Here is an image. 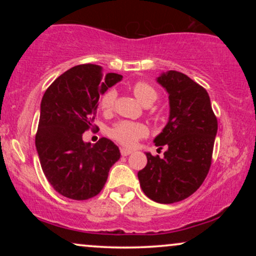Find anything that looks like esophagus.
<instances>
[{
    "mask_svg": "<svg viewBox=\"0 0 256 256\" xmlns=\"http://www.w3.org/2000/svg\"><path fill=\"white\" fill-rule=\"evenodd\" d=\"M120 152H122V156H128V155H130L132 150H130V149H126V148H122L120 149Z\"/></svg>",
    "mask_w": 256,
    "mask_h": 256,
    "instance_id": "esophagus-1",
    "label": "esophagus"
}]
</instances>
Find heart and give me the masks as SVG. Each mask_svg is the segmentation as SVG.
I'll list each match as a JSON object with an SVG mask.
<instances>
[{"instance_id": "b5f03b06", "label": "heart", "mask_w": 256, "mask_h": 256, "mask_svg": "<svg viewBox=\"0 0 256 256\" xmlns=\"http://www.w3.org/2000/svg\"><path fill=\"white\" fill-rule=\"evenodd\" d=\"M132 90H134V96H136L138 101L143 106H146V107L152 106L158 100L156 89L152 85L146 83V82H137L134 85V88H132ZM116 98V90L110 89L106 91L104 95H102L101 100H100V107H101V110L104 113H110V112L113 110ZM146 134H148V128H146V125L140 124V122H126V120L116 122L110 130L112 138H114L120 144L130 146V148L136 146L138 140L140 138L146 137Z\"/></svg>"}]
</instances>
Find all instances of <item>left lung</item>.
<instances>
[{
  "label": "left lung",
  "instance_id": "8db88e82",
  "mask_svg": "<svg viewBox=\"0 0 256 256\" xmlns=\"http://www.w3.org/2000/svg\"><path fill=\"white\" fill-rule=\"evenodd\" d=\"M168 92L170 116L154 143L164 158L146 152L148 162L138 172L143 192L158 204L183 201L204 183L212 164L218 120L204 88L184 73L168 71L158 77Z\"/></svg>",
  "mask_w": 256,
  "mask_h": 256
}]
</instances>
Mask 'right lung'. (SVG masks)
Masks as SVG:
<instances>
[{
    "label": "right lung",
    "mask_w": 256,
    "mask_h": 256,
    "mask_svg": "<svg viewBox=\"0 0 256 256\" xmlns=\"http://www.w3.org/2000/svg\"><path fill=\"white\" fill-rule=\"evenodd\" d=\"M122 79L116 73L104 74L98 64H78L44 92L36 149L44 176L64 198L82 201L98 195L120 158L110 140L102 137L91 146L83 134L94 128L100 96Z\"/></svg>",
    "instance_id": "add662e5"
}]
</instances>
